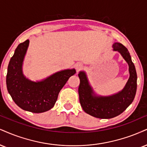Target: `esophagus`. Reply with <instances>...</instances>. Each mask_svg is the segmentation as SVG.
<instances>
[{
  "label": "esophagus",
  "instance_id": "34e87169",
  "mask_svg": "<svg viewBox=\"0 0 147 147\" xmlns=\"http://www.w3.org/2000/svg\"><path fill=\"white\" fill-rule=\"evenodd\" d=\"M83 65L81 63H77L75 65V67L77 71H79L80 69H81L82 68Z\"/></svg>",
  "mask_w": 147,
  "mask_h": 147
}]
</instances>
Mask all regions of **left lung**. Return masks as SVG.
<instances>
[{"instance_id":"1","label":"left lung","mask_w":147,"mask_h":147,"mask_svg":"<svg viewBox=\"0 0 147 147\" xmlns=\"http://www.w3.org/2000/svg\"><path fill=\"white\" fill-rule=\"evenodd\" d=\"M112 47L114 51L121 54L129 66V78L122 90L112 95H99L90 86L84 71H80L78 74L80 80L78 93L81 106L86 113L99 119H111L121 115L131 104L136 93V71L129 51L121 43L116 42Z\"/></svg>"}]
</instances>
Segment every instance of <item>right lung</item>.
I'll use <instances>...</instances> for the list:
<instances>
[{"label": "right lung", "mask_w": 147, "mask_h": 147, "mask_svg": "<svg viewBox=\"0 0 147 147\" xmlns=\"http://www.w3.org/2000/svg\"><path fill=\"white\" fill-rule=\"evenodd\" d=\"M28 45V39L20 43L11 58L7 69V88L20 108L33 113H41L53 108L60 90L76 71L67 69L56 72L42 80H30L24 75L22 71Z\"/></svg>", "instance_id": "1"}]
</instances>
